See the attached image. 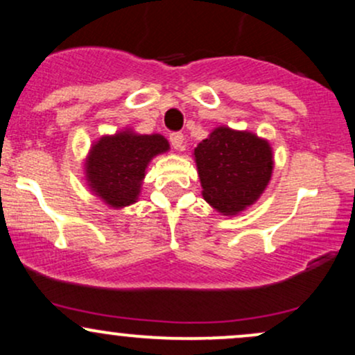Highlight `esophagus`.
Here are the masks:
<instances>
[{
  "mask_svg": "<svg viewBox=\"0 0 355 355\" xmlns=\"http://www.w3.org/2000/svg\"><path fill=\"white\" fill-rule=\"evenodd\" d=\"M170 141H172V145H173V148L175 150H183V135L182 133H172V135H170Z\"/></svg>",
  "mask_w": 355,
  "mask_h": 355,
  "instance_id": "1",
  "label": "esophagus"
}]
</instances>
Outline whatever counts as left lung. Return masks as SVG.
<instances>
[{
  "instance_id": "left-lung-1",
  "label": "left lung",
  "mask_w": 355,
  "mask_h": 355,
  "mask_svg": "<svg viewBox=\"0 0 355 355\" xmlns=\"http://www.w3.org/2000/svg\"><path fill=\"white\" fill-rule=\"evenodd\" d=\"M202 195L222 215H237L259 200L274 170L267 140L217 126L193 150Z\"/></svg>"
}]
</instances>
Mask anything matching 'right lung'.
I'll list each match as a JSON object with an SVG mask.
<instances>
[{
    "mask_svg": "<svg viewBox=\"0 0 355 355\" xmlns=\"http://www.w3.org/2000/svg\"><path fill=\"white\" fill-rule=\"evenodd\" d=\"M170 150L165 137L138 135L123 130L105 135L92 145L85 175L89 190L112 209H123L138 200L145 170L153 157Z\"/></svg>",
    "mask_w": 355,
    "mask_h": 355,
    "instance_id": "right-lung-1",
    "label": "right lung"
}]
</instances>
